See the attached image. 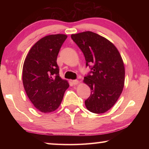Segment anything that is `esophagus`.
<instances>
[{"label":"esophagus","mask_w":149,"mask_h":149,"mask_svg":"<svg viewBox=\"0 0 149 149\" xmlns=\"http://www.w3.org/2000/svg\"><path fill=\"white\" fill-rule=\"evenodd\" d=\"M72 84H74V85H77L78 84H79V81L76 80V79H75V80H73V81H72Z\"/></svg>","instance_id":"34e87169"}]
</instances>
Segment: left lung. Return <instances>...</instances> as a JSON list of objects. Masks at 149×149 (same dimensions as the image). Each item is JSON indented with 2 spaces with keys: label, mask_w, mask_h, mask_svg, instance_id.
Instances as JSON below:
<instances>
[{
  "label": "left lung",
  "mask_w": 149,
  "mask_h": 149,
  "mask_svg": "<svg viewBox=\"0 0 149 149\" xmlns=\"http://www.w3.org/2000/svg\"><path fill=\"white\" fill-rule=\"evenodd\" d=\"M71 37L84 53L86 66L92 65V74L84 79L91 89L85 107L93 113H104L122 93L125 81L122 58L112 42L95 33L84 31L72 34Z\"/></svg>",
  "instance_id": "obj_1"
}]
</instances>
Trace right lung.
I'll return each mask as SVG.
<instances>
[{
  "label": "right lung",
  "mask_w": 149,
  "mask_h": 149,
  "mask_svg": "<svg viewBox=\"0 0 149 149\" xmlns=\"http://www.w3.org/2000/svg\"><path fill=\"white\" fill-rule=\"evenodd\" d=\"M64 34L50 35L39 40L27 54L22 70V81L27 97L36 109L43 113L56 110L69 87L59 75L56 60L67 38Z\"/></svg>",
  "instance_id": "add662e5"
}]
</instances>
